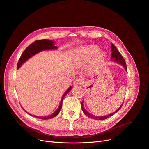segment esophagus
Segmentation results:
<instances>
[{
  "label": "esophagus",
  "instance_id": "34e87169",
  "mask_svg": "<svg viewBox=\"0 0 149 149\" xmlns=\"http://www.w3.org/2000/svg\"><path fill=\"white\" fill-rule=\"evenodd\" d=\"M84 83L83 79L81 78H77L76 79L75 81H74V86H77V85H81Z\"/></svg>",
  "mask_w": 149,
  "mask_h": 149
}]
</instances>
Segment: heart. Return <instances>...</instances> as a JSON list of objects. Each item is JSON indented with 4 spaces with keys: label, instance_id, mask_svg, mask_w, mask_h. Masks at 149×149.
Masks as SVG:
<instances>
[{
    "label": "heart",
    "instance_id": "obj_1",
    "mask_svg": "<svg viewBox=\"0 0 149 149\" xmlns=\"http://www.w3.org/2000/svg\"><path fill=\"white\" fill-rule=\"evenodd\" d=\"M98 52V48L96 46H90L80 48L77 52V55L78 57L83 61H86L92 58L96 55ZM103 59L102 53H100L96 56V58L94 61V63H100Z\"/></svg>",
    "mask_w": 149,
    "mask_h": 149
}]
</instances>
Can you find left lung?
Instances as JSON below:
<instances>
[{
    "instance_id": "left-lung-1",
    "label": "left lung",
    "mask_w": 149,
    "mask_h": 149,
    "mask_svg": "<svg viewBox=\"0 0 149 149\" xmlns=\"http://www.w3.org/2000/svg\"><path fill=\"white\" fill-rule=\"evenodd\" d=\"M111 51H112V54H111L112 55H111V61H115L116 63H118L121 65L122 66H123L124 68L125 71H127V66H126V63H125V60L123 58V56L121 55V54L120 53V52L118 50V49L116 48V47L113 44L111 45ZM123 104H122L115 112H112V113H111L109 115L103 116H94V115H93L91 114H90L89 112H88L86 110V109L84 107V106H83V101L81 102V106H82L81 108H82V111L84 112V114L86 116L89 117V118H91V119H96V120H104V119H107L108 118H109V117L113 116L115 113H116V112H118L122 106H123Z\"/></svg>"
}]
</instances>
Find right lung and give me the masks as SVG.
Here are the masks:
<instances>
[{
  "label": "right lung",
  "mask_w": 149,
  "mask_h": 149,
  "mask_svg": "<svg viewBox=\"0 0 149 149\" xmlns=\"http://www.w3.org/2000/svg\"><path fill=\"white\" fill-rule=\"evenodd\" d=\"M58 47L54 45V42L52 41V40H37L33 43H31V45L26 48L25 51L23 52V53L22 54V55L20 58V59L19 60V62H18L17 64V69H19V68L23 65L24 63L27 61L29 58H30L31 56H34L36 54L44 50H48V49H57ZM71 89V86H70V88L68 89L66 92L64 93L63 95L62 96L61 100L60 101V104L59 105V107H58V109L53 112V114L49 116H33L29 114V112L25 111L24 109V110L26 112V113L29 114V115H31L32 116L35 117V118H37L40 119H49L54 118V117L56 116L61 109L62 107V101L63 100L64 97L66 95V94L68 93H69Z\"/></svg>",
  "instance_id": "1"
}]
</instances>
